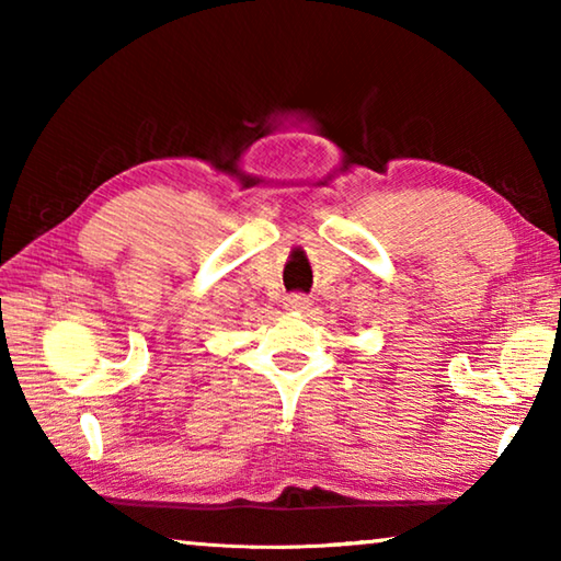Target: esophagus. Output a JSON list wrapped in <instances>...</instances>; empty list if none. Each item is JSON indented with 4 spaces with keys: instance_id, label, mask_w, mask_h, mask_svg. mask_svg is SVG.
I'll use <instances>...</instances> for the list:
<instances>
[{
    "instance_id": "1",
    "label": "esophagus",
    "mask_w": 561,
    "mask_h": 561,
    "mask_svg": "<svg viewBox=\"0 0 561 561\" xmlns=\"http://www.w3.org/2000/svg\"><path fill=\"white\" fill-rule=\"evenodd\" d=\"M284 307H287V311H309L311 307V299L304 297V294H291V297H287V301H284Z\"/></svg>"
}]
</instances>
